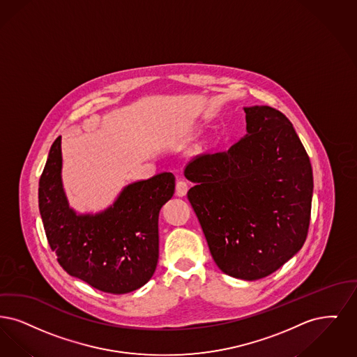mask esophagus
<instances>
[{
	"mask_svg": "<svg viewBox=\"0 0 357 357\" xmlns=\"http://www.w3.org/2000/svg\"><path fill=\"white\" fill-rule=\"evenodd\" d=\"M186 192H188V183L184 180H178L176 184V195L178 197H183V196H185Z\"/></svg>",
	"mask_w": 357,
	"mask_h": 357,
	"instance_id": "obj_1",
	"label": "esophagus"
}]
</instances>
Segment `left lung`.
I'll return each mask as SVG.
<instances>
[{
  "label": "left lung",
  "instance_id": "obj_1",
  "mask_svg": "<svg viewBox=\"0 0 357 357\" xmlns=\"http://www.w3.org/2000/svg\"><path fill=\"white\" fill-rule=\"evenodd\" d=\"M247 135L227 152L196 155L188 190L211 255L236 279L278 271L305 243L313 174L292 123L265 105L244 108Z\"/></svg>",
  "mask_w": 357,
  "mask_h": 357
}]
</instances>
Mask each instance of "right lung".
<instances>
[{
    "mask_svg": "<svg viewBox=\"0 0 357 357\" xmlns=\"http://www.w3.org/2000/svg\"><path fill=\"white\" fill-rule=\"evenodd\" d=\"M61 136L53 142L38 184L47 243L70 276L123 295L145 285L158 261V213L174 193L171 172L125 186L105 211L77 215L61 180Z\"/></svg>",
    "mask_w": 357,
    "mask_h": 357,
    "instance_id": "1",
    "label": "right lung"
}]
</instances>
